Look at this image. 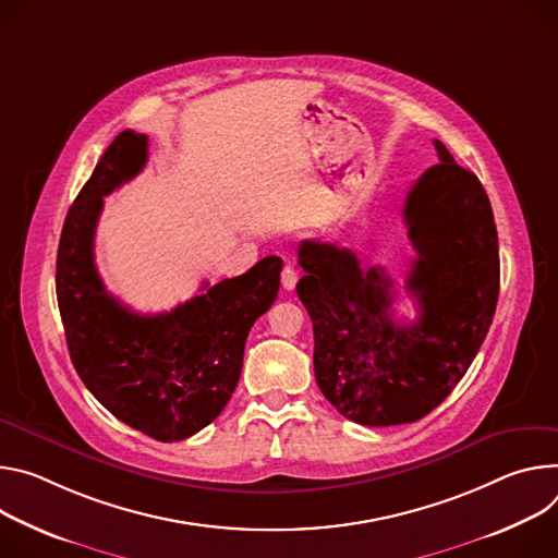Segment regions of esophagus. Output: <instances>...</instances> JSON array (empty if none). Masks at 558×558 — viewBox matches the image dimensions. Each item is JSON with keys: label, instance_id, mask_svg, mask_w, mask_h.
Wrapping results in <instances>:
<instances>
[{"label": "esophagus", "instance_id": "esophagus-1", "mask_svg": "<svg viewBox=\"0 0 558 558\" xmlns=\"http://www.w3.org/2000/svg\"><path fill=\"white\" fill-rule=\"evenodd\" d=\"M296 281H299V272L294 270V266L286 264L283 270H281V286H283L286 290H294Z\"/></svg>", "mask_w": 558, "mask_h": 558}]
</instances>
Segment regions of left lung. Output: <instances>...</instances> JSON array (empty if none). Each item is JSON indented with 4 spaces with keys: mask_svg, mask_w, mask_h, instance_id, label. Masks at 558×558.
I'll return each instance as SVG.
<instances>
[{
    "mask_svg": "<svg viewBox=\"0 0 558 558\" xmlns=\"http://www.w3.org/2000/svg\"><path fill=\"white\" fill-rule=\"evenodd\" d=\"M427 168L403 206L416 251L405 290L418 305L414 324L390 315L392 279L361 270L348 247L301 241L305 275L296 294L313 319L315 377L324 397L361 425L423 418L463 379L497 311L499 236L478 177L435 140Z\"/></svg>",
    "mask_w": 558,
    "mask_h": 558,
    "instance_id": "1",
    "label": "left lung"
}]
</instances>
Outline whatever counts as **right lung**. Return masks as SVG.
I'll return each mask as SVG.
<instances>
[{"instance_id": "add662e5", "label": "right lung", "mask_w": 558, "mask_h": 558, "mask_svg": "<svg viewBox=\"0 0 558 558\" xmlns=\"http://www.w3.org/2000/svg\"><path fill=\"white\" fill-rule=\"evenodd\" d=\"M148 137L123 131L106 148L61 228L57 303L71 361L93 397L119 421L172 444L213 423L230 401L253 324L275 303L281 259L204 283L170 313L137 315L104 288L95 228L104 197L137 177Z\"/></svg>"}]
</instances>
